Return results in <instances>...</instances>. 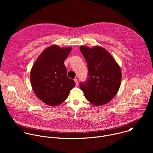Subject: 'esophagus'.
<instances>
[{
  "instance_id": "obj_1",
  "label": "esophagus",
  "mask_w": 153,
  "mask_h": 153,
  "mask_svg": "<svg viewBox=\"0 0 153 153\" xmlns=\"http://www.w3.org/2000/svg\"><path fill=\"white\" fill-rule=\"evenodd\" d=\"M74 82L76 83V86H77L78 85V80H77V79H74Z\"/></svg>"
}]
</instances>
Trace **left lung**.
I'll return each instance as SVG.
<instances>
[{"instance_id":"1","label":"left lung","mask_w":153,"mask_h":153,"mask_svg":"<svg viewBox=\"0 0 153 153\" xmlns=\"http://www.w3.org/2000/svg\"><path fill=\"white\" fill-rule=\"evenodd\" d=\"M80 51L88 66L86 80L80 83L85 98L95 106L110 102L117 94L121 83V70L116 60L100 47L82 46Z\"/></svg>"}]
</instances>
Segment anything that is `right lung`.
<instances>
[{"label":"right lung","instance_id":"right-lung-1","mask_svg":"<svg viewBox=\"0 0 153 153\" xmlns=\"http://www.w3.org/2000/svg\"><path fill=\"white\" fill-rule=\"evenodd\" d=\"M71 51V48L50 46L42 52L31 70L30 80L34 93L48 105L62 103L76 85L67 76L64 65Z\"/></svg>","mask_w":153,"mask_h":153}]
</instances>
